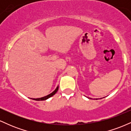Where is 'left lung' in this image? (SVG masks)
<instances>
[{
	"label": "left lung",
	"instance_id": "left-lung-1",
	"mask_svg": "<svg viewBox=\"0 0 131 131\" xmlns=\"http://www.w3.org/2000/svg\"><path fill=\"white\" fill-rule=\"evenodd\" d=\"M88 99H91V98H88ZM96 100H97V99H96Z\"/></svg>",
	"mask_w": 131,
	"mask_h": 131
}]
</instances>
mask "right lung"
<instances>
[{
	"instance_id": "obj_1",
	"label": "right lung",
	"mask_w": 131,
	"mask_h": 131,
	"mask_svg": "<svg viewBox=\"0 0 131 131\" xmlns=\"http://www.w3.org/2000/svg\"><path fill=\"white\" fill-rule=\"evenodd\" d=\"M58 86H57V88L55 89V90L53 92H52V93L50 94L47 95L45 96V97H41V98H38V99H33L32 100H36V101H41V100H46L47 99H48L49 98H50V97H52V96L53 95H55V94L57 93V92L58 91Z\"/></svg>"
}]
</instances>
